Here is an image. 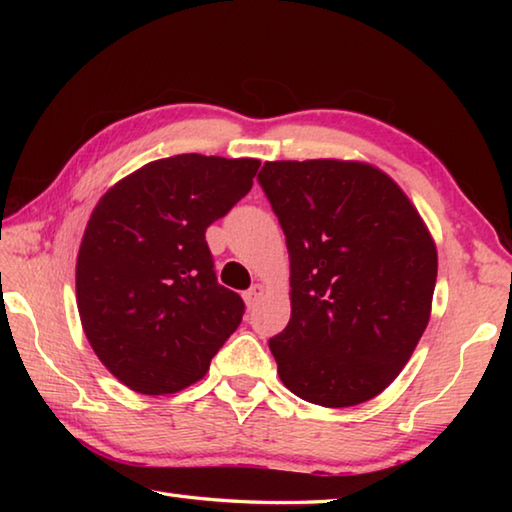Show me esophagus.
I'll return each mask as SVG.
<instances>
[{
  "instance_id": "obj_1",
  "label": "esophagus",
  "mask_w": 512,
  "mask_h": 512,
  "mask_svg": "<svg viewBox=\"0 0 512 512\" xmlns=\"http://www.w3.org/2000/svg\"><path fill=\"white\" fill-rule=\"evenodd\" d=\"M264 296V287L262 284H253V287H250L246 293H244V300H246V305L248 307H255L257 305V300Z\"/></svg>"
}]
</instances>
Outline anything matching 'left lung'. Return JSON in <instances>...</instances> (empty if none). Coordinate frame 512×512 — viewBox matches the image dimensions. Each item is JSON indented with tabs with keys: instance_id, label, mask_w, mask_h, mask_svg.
Segmentation results:
<instances>
[{
	"instance_id": "1",
	"label": "left lung",
	"mask_w": 512,
	"mask_h": 512,
	"mask_svg": "<svg viewBox=\"0 0 512 512\" xmlns=\"http://www.w3.org/2000/svg\"><path fill=\"white\" fill-rule=\"evenodd\" d=\"M257 178L291 262V320L268 341L277 375L327 409L372 400L429 323L438 253L427 223L368 162H264Z\"/></svg>"
}]
</instances>
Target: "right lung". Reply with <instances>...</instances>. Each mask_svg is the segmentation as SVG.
I'll use <instances>...</instances> for the list:
<instances>
[{
	"instance_id": "add662e5",
	"label": "right lung",
	"mask_w": 512,
	"mask_h": 512,
	"mask_svg": "<svg viewBox=\"0 0 512 512\" xmlns=\"http://www.w3.org/2000/svg\"><path fill=\"white\" fill-rule=\"evenodd\" d=\"M255 158L183 153L144 164L99 198L76 257V305L94 354L135 393L196 384L244 316L221 287L210 223L253 187Z\"/></svg>"
}]
</instances>
